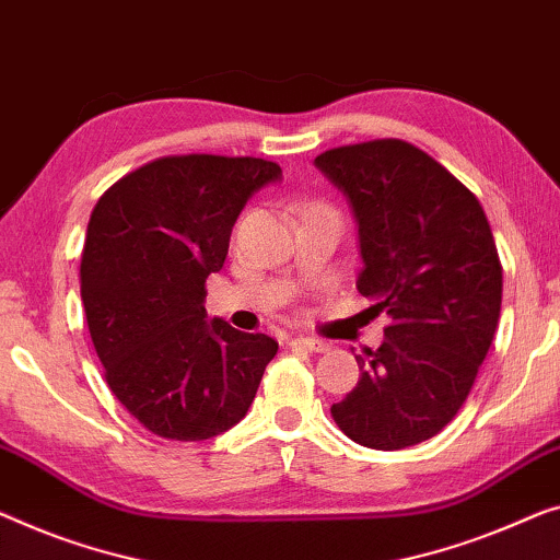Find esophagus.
<instances>
[{"label":"esophagus","instance_id":"esophagus-1","mask_svg":"<svg viewBox=\"0 0 560 560\" xmlns=\"http://www.w3.org/2000/svg\"><path fill=\"white\" fill-rule=\"evenodd\" d=\"M291 349H306V352H329V345L322 339H312V337H296L289 339Z\"/></svg>","mask_w":560,"mask_h":560}]
</instances>
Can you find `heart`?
I'll return each instance as SVG.
<instances>
[{"label": "heart", "instance_id": "1", "mask_svg": "<svg viewBox=\"0 0 560 560\" xmlns=\"http://www.w3.org/2000/svg\"><path fill=\"white\" fill-rule=\"evenodd\" d=\"M304 211H319V213H329L334 215V219H339V213L334 211V208L329 203H324V200H314V203H308Z\"/></svg>", "mask_w": 560, "mask_h": 560}]
</instances>
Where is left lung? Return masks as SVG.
Here are the masks:
<instances>
[{
    "label": "left lung",
    "instance_id": "left-lung-1",
    "mask_svg": "<svg viewBox=\"0 0 560 560\" xmlns=\"http://www.w3.org/2000/svg\"><path fill=\"white\" fill-rule=\"evenodd\" d=\"M352 200L360 294L389 324L357 354L360 382L331 417L349 440L402 450L435 438L470 395L498 329L503 266L478 196L407 140L316 155Z\"/></svg>",
    "mask_w": 560,
    "mask_h": 560
}]
</instances>
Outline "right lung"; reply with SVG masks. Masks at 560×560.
<instances>
[{"instance_id":"add662e5","label":"right lung","mask_w":560,"mask_h":560,"mask_svg":"<svg viewBox=\"0 0 560 560\" xmlns=\"http://www.w3.org/2000/svg\"><path fill=\"white\" fill-rule=\"evenodd\" d=\"M264 158L165 155L113 183L93 208L80 294L107 387L145 430L198 442L244 420L279 345L206 322L248 196L277 180Z\"/></svg>"}]
</instances>
